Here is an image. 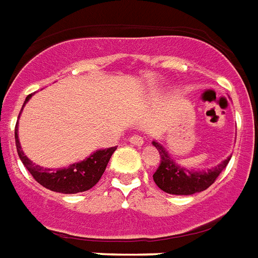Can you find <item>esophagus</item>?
Wrapping results in <instances>:
<instances>
[{
	"mask_svg": "<svg viewBox=\"0 0 258 258\" xmlns=\"http://www.w3.org/2000/svg\"><path fill=\"white\" fill-rule=\"evenodd\" d=\"M128 141L131 145H134V146H142L143 145V138L139 137V135H133Z\"/></svg>",
	"mask_w": 258,
	"mask_h": 258,
	"instance_id": "1",
	"label": "esophagus"
}]
</instances>
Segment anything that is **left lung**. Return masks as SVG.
<instances>
[{
  "label": "left lung",
  "instance_id": "left-lung-1",
  "mask_svg": "<svg viewBox=\"0 0 258 258\" xmlns=\"http://www.w3.org/2000/svg\"><path fill=\"white\" fill-rule=\"evenodd\" d=\"M153 146L160 153V166L153 174L154 182L158 188L170 195H188L198 194L206 190L210 185L214 184L216 177L227 166L231 155L226 160L221 161L219 164L206 170H196L192 168H185L173 160L169 151L165 149L160 142L153 141Z\"/></svg>",
  "mask_w": 258,
  "mask_h": 258
}]
</instances>
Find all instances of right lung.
<instances>
[{
    "mask_svg": "<svg viewBox=\"0 0 258 258\" xmlns=\"http://www.w3.org/2000/svg\"><path fill=\"white\" fill-rule=\"evenodd\" d=\"M31 97L32 94H29L28 97L25 98L23 108L25 107V104L28 103ZM23 108H21V112H23ZM15 139L20 160L24 164L25 168L28 169V172L32 174L33 178L47 189L59 192V194H78V192H85L93 188L101 178L113 151L116 150V147L100 149V150L93 151L85 160L74 162L66 168L50 169L36 165L24 154L19 139V121L15 128Z\"/></svg>",
    "mask_w": 258,
    "mask_h": 258,
    "instance_id": "1",
    "label": "right lung"
}]
</instances>
